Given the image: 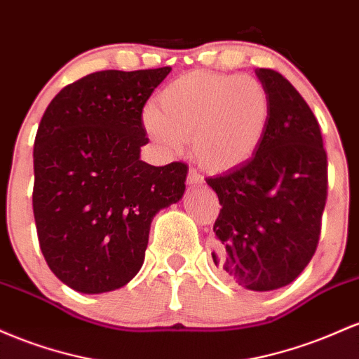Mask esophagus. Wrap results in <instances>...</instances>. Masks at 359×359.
I'll return each mask as SVG.
<instances>
[{
	"mask_svg": "<svg viewBox=\"0 0 359 359\" xmlns=\"http://www.w3.org/2000/svg\"><path fill=\"white\" fill-rule=\"evenodd\" d=\"M187 183L191 184V187H198V184H203V176H201L200 172H196V169L190 168V171H188Z\"/></svg>",
	"mask_w": 359,
	"mask_h": 359,
	"instance_id": "1",
	"label": "esophagus"
}]
</instances>
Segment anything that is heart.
<instances>
[{"label":"heart","mask_w":359,"mask_h":359,"mask_svg":"<svg viewBox=\"0 0 359 359\" xmlns=\"http://www.w3.org/2000/svg\"><path fill=\"white\" fill-rule=\"evenodd\" d=\"M271 120L263 83L249 76L193 71L159 93L158 108L142 114L146 132L163 151L176 154L191 139L193 158L213 172L255 158Z\"/></svg>","instance_id":"b5f03b06"}]
</instances>
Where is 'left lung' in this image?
<instances>
[{"label": "left lung", "instance_id": "left-lung-1", "mask_svg": "<svg viewBox=\"0 0 359 359\" xmlns=\"http://www.w3.org/2000/svg\"><path fill=\"white\" fill-rule=\"evenodd\" d=\"M271 102L255 158L207 178L219 196L213 263L252 292L287 287L312 259L327 198V154L312 110L288 79L256 69Z\"/></svg>", "mask_w": 359, "mask_h": 359}]
</instances>
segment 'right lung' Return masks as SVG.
<instances>
[{"label":"right lung","instance_id":"right-lung-1","mask_svg":"<svg viewBox=\"0 0 359 359\" xmlns=\"http://www.w3.org/2000/svg\"><path fill=\"white\" fill-rule=\"evenodd\" d=\"M171 67L100 71L62 88L34 144V217L55 276L81 293L122 288L142 268L151 222L183 196L188 166L140 161L142 108Z\"/></svg>","mask_w":359,"mask_h":359}]
</instances>
